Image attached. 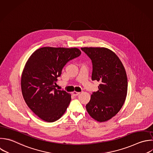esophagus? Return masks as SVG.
Here are the masks:
<instances>
[{
    "label": "esophagus",
    "instance_id": "34e87169",
    "mask_svg": "<svg viewBox=\"0 0 153 153\" xmlns=\"http://www.w3.org/2000/svg\"><path fill=\"white\" fill-rule=\"evenodd\" d=\"M79 93H80L79 92H77V91H74L72 92V94H73L74 96H78Z\"/></svg>",
    "mask_w": 153,
    "mask_h": 153
}]
</instances>
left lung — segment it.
<instances>
[{
    "label": "left lung",
    "instance_id": "left-lung-1",
    "mask_svg": "<svg viewBox=\"0 0 153 153\" xmlns=\"http://www.w3.org/2000/svg\"><path fill=\"white\" fill-rule=\"evenodd\" d=\"M91 60L92 81L100 84L86 105L89 115L95 120L104 122L115 116L123 106L127 92V78L118 57L106 48H81Z\"/></svg>",
    "mask_w": 153,
    "mask_h": 153
}]
</instances>
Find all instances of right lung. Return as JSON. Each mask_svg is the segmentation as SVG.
Instances as JSON below:
<instances>
[{
    "instance_id": "right-lung-1",
    "label": "right lung",
    "mask_w": 153,
    "mask_h": 153,
    "mask_svg": "<svg viewBox=\"0 0 153 153\" xmlns=\"http://www.w3.org/2000/svg\"><path fill=\"white\" fill-rule=\"evenodd\" d=\"M81 54L76 48L45 47L36 50L28 59L22 73V91L29 108L42 120L56 121L67 109L71 96L57 90L55 85L66 64Z\"/></svg>"
}]
</instances>
